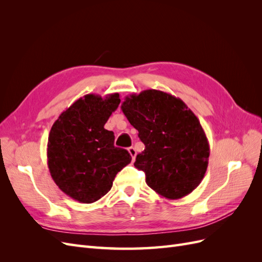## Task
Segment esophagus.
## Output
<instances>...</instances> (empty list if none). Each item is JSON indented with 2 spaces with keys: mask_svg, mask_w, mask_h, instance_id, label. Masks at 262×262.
<instances>
[{
  "mask_svg": "<svg viewBox=\"0 0 262 262\" xmlns=\"http://www.w3.org/2000/svg\"><path fill=\"white\" fill-rule=\"evenodd\" d=\"M128 150H129L130 155L132 156V160H134V158H136V155H137V150H136V148L131 146V147H129V148H128Z\"/></svg>",
  "mask_w": 262,
  "mask_h": 262,
  "instance_id": "esophagus-1",
  "label": "esophagus"
}]
</instances>
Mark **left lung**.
<instances>
[{"label":"left lung","instance_id":"1","mask_svg":"<svg viewBox=\"0 0 262 262\" xmlns=\"http://www.w3.org/2000/svg\"><path fill=\"white\" fill-rule=\"evenodd\" d=\"M121 109L145 145L134 166L145 172L147 186L171 200L192 192L210 156L199 119L180 98L157 90L126 96Z\"/></svg>","mask_w":262,"mask_h":262}]
</instances>
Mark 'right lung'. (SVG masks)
I'll list each match as a JSON object with an SVG mask.
<instances>
[{
	"mask_svg": "<svg viewBox=\"0 0 262 262\" xmlns=\"http://www.w3.org/2000/svg\"><path fill=\"white\" fill-rule=\"evenodd\" d=\"M120 104L119 94L105 98L89 94L77 99L53 123L48 138V167L63 192L81 203L104 196L131 162L126 149L115 146L105 123Z\"/></svg>",
	"mask_w": 262,
	"mask_h": 262,
	"instance_id": "add662e5",
	"label": "right lung"
}]
</instances>
